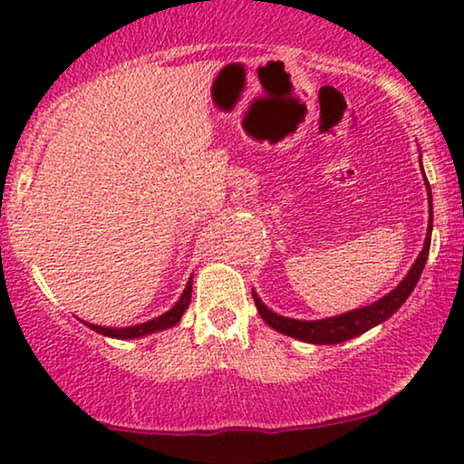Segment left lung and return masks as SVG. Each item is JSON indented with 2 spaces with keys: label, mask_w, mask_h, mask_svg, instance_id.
Listing matches in <instances>:
<instances>
[{
  "label": "left lung",
  "mask_w": 464,
  "mask_h": 464,
  "mask_svg": "<svg viewBox=\"0 0 464 464\" xmlns=\"http://www.w3.org/2000/svg\"><path fill=\"white\" fill-rule=\"evenodd\" d=\"M427 188H429V181H427ZM429 198H430V188H429ZM430 215H433V207H430ZM430 230H433V218H430L422 253L418 256L416 264L411 266L408 276L399 283L397 289H392L389 295H384L382 300L370 304V306L353 310V313H346L340 316H332V319H323V321H295V319H287V316L272 313V310L266 308L262 300L253 294V302H256L257 313L262 314V319L268 323L272 329H276V332H281L285 335H291V338L310 342V344H340V342L351 340L354 335L365 334L367 329L376 327L378 323L386 321L392 313H397V310L401 308V304L408 300L411 291H414L418 278H420L424 264H427V257H429Z\"/></svg>",
  "instance_id": "1"
}]
</instances>
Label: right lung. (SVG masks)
Listing matches in <instances>:
<instances>
[{
  "label": "right lung",
  "mask_w": 464,
  "mask_h": 464,
  "mask_svg": "<svg viewBox=\"0 0 464 464\" xmlns=\"http://www.w3.org/2000/svg\"><path fill=\"white\" fill-rule=\"evenodd\" d=\"M189 297H192V281L188 283V287H186V291H183L181 300L177 302L175 306L169 310V313H164L162 316H158V319H151L148 323H141V325L124 327V329H111V327H101V325H88V327H92L94 332H99V334H103V335H110V338H118V340L141 338V335H145V334L160 332V329H167V327L177 325V323L181 321L183 313H186V308L189 306Z\"/></svg>",
  "instance_id": "right-lung-1"
}]
</instances>
